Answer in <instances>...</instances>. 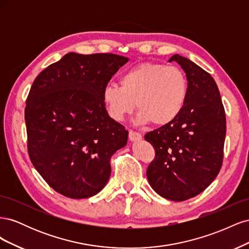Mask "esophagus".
<instances>
[{
	"instance_id": "obj_1",
	"label": "esophagus",
	"mask_w": 249,
	"mask_h": 249,
	"mask_svg": "<svg viewBox=\"0 0 249 249\" xmlns=\"http://www.w3.org/2000/svg\"><path fill=\"white\" fill-rule=\"evenodd\" d=\"M129 138L131 141H137V140H140L142 138L141 134L135 132V131H130L129 133Z\"/></svg>"
}]
</instances>
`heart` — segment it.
Here are the masks:
<instances>
[{
  "label": "heart",
  "instance_id": "1",
  "mask_svg": "<svg viewBox=\"0 0 249 249\" xmlns=\"http://www.w3.org/2000/svg\"><path fill=\"white\" fill-rule=\"evenodd\" d=\"M119 83L120 86L110 84L103 90V102L116 122H123L137 104L139 124H168L179 115L187 101L188 81L176 66L142 63L126 71Z\"/></svg>",
  "mask_w": 249,
  "mask_h": 249
}]
</instances>
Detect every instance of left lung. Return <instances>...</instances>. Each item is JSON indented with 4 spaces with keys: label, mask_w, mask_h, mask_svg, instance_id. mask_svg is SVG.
Segmentation results:
<instances>
[{
    "label": "left lung",
    "mask_w": 249,
    "mask_h": 249,
    "mask_svg": "<svg viewBox=\"0 0 249 249\" xmlns=\"http://www.w3.org/2000/svg\"><path fill=\"white\" fill-rule=\"evenodd\" d=\"M171 61L186 72L187 101L172 123L144 136L156 150L146 177L162 197L183 201L201 193L219 173L227 122L219 90L211 74L178 54Z\"/></svg>",
    "instance_id": "1"
}]
</instances>
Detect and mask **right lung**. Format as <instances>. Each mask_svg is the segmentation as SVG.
I'll use <instances>...</instances> for the list:
<instances>
[{"instance_id": "add662e5", "label": "right lung", "mask_w": 249, "mask_h": 249, "mask_svg": "<svg viewBox=\"0 0 249 249\" xmlns=\"http://www.w3.org/2000/svg\"><path fill=\"white\" fill-rule=\"evenodd\" d=\"M127 60L69 53L43 70L30 89L25 109L30 160L66 197L99 193L110 178L112 155L126 144L129 132L109 116L103 90Z\"/></svg>"}]
</instances>
